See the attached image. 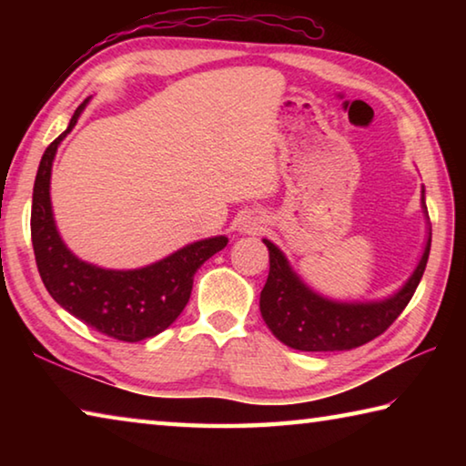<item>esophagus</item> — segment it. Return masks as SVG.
Masks as SVG:
<instances>
[{
    "label": "esophagus",
    "mask_w": 466,
    "mask_h": 466,
    "mask_svg": "<svg viewBox=\"0 0 466 466\" xmlns=\"http://www.w3.org/2000/svg\"><path fill=\"white\" fill-rule=\"evenodd\" d=\"M238 230L244 232V234H257V232L263 230V222H261V219H257L255 216H244L240 219Z\"/></svg>",
    "instance_id": "esophagus-1"
}]
</instances>
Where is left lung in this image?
I'll return each mask as SVG.
<instances>
[{
  "label": "left lung",
  "instance_id": "1",
  "mask_svg": "<svg viewBox=\"0 0 466 466\" xmlns=\"http://www.w3.org/2000/svg\"><path fill=\"white\" fill-rule=\"evenodd\" d=\"M421 211L425 218V244L413 273L390 296L380 299H335L312 289L269 238V278L258 298L265 325L283 345L298 351H345L384 333L405 310L420 286L431 247V226L421 187Z\"/></svg>",
  "mask_w": 466,
  "mask_h": 466
}]
</instances>
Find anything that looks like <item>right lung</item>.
<instances>
[{"mask_svg":"<svg viewBox=\"0 0 466 466\" xmlns=\"http://www.w3.org/2000/svg\"><path fill=\"white\" fill-rule=\"evenodd\" d=\"M90 98H86L67 129L45 149L33 191V247L46 291L76 319L98 333L137 343L168 329L191 298L193 275L222 250L226 236H209L185 244L160 261L136 269H106L84 261L63 242L51 203V172L57 147L76 127Z\"/></svg>","mask_w":466,"mask_h":466,"instance_id":"1","label":"right lung"}]
</instances>
